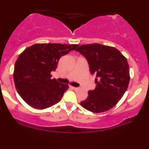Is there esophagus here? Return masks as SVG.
<instances>
[{
  "instance_id": "1",
  "label": "esophagus",
  "mask_w": 149,
  "mask_h": 149,
  "mask_svg": "<svg viewBox=\"0 0 149 149\" xmlns=\"http://www.w3.org/2000/svg\"><path fill=\"white\" fill-rule=\"evenodd\" d=\"M71 87V89H73V90H78V89H79L78 87Z\"/></svg>"
}]
</instances>
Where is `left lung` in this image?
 <instances>
[{"mask_svg":"<svg viewBox=\"0 0 149 149\" xmlns=\"http://www.w3.org/2000/svg\"><path fill=\"white\" fill-rule=\"evenodd\" d=\"M75 51L83 55L92 75H96V88L80 103L86 110L100 113L112 108L126 92L130 81L129 66L121 52L100 44H84Z\"/></svg>","mask_w":149,"mask_h":149,"instance_id":"obj_1","label":"left lung"}]
</instances>
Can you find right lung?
<instances>
[{"label": "right lung", "instance_id": "obj_1", "mask_svg": "<svg viewBox=\"0 0 149 149\" xmlns=\"http://www.w3.org/2000/svg\"><path fill=\"white\" fill-rule=\"evenodd\" d=\"M77 44H35L19 55L14 65L16 89L30 106L43 110L61 101L69 88L67 84L51 79L62 56L78 47Z\"/></svg>", "mask_w": 149, "mask_h": 149}]
</instances>
